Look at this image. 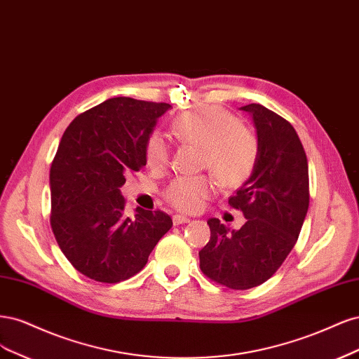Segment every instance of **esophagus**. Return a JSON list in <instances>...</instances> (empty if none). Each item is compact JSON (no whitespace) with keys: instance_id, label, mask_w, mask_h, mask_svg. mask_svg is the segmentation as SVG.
<instances>
[{"instance_id":"esophagus-1","label":"esophagus","mask_w":359,"mask_h":359,"mask_svg":"<svg viewBox=\"0 0 359 359\" xmlns=\"http://www.w3.org/2000/svg\"><path fill=\"white\" fill-rule=\"evenodd\" d=\"M189 222V217L183 216V215H175L172 216V224L175 225H180V224H187Z\"/></svg>"}]
</instances>
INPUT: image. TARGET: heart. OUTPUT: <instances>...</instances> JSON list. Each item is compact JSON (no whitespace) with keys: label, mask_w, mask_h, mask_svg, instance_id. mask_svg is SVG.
<instances>
[{"label":"heart","mask_w":359,"mask_h":359,"mask_svg":"<svg viewBox=\"0 0 359 359\" xmlns=\"http://www.w3.org/2000/svg\"><path fill=\"white\" fill-rule=\"evenodd\" d=\"M171 131L179 142L201 147V167L210 170L225 188L241 187L255 170L259 154L257 133L222 107L184 110L172 119ZM144 155L150 168L163 170L170 163L171 146L163 134L154 133L147 138ZM216 179L210 175L177 177L167 188L165 200L180 212H198L215 194Z\"/></svg>","instance_id":"obj_1"}]
</instances>
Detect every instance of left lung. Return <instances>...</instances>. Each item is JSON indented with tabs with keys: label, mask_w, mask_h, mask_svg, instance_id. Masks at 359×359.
Listing matches in <instances>:
<instances>
[{
	"label": "left lung",
	"mask_w": 359,
	"mask_h": 359,
	"mask_svg": "<svg viewBox=\"0 0 359 359\" xmlns=\"http://www.w3.org/2000/svg\"><path fill=\"white\" fill-rule=\"evenodd\" d=\"M252 114L259 154L252 176L229 196L246 224L229 231L207 221L210 240L200 250V269L229 289L255 287L279 270L292 250L309 209V165L294 126L261 104L241 107Z\"/></svg>",
	"instance_id": "left-lung-1"
}]
</instances>
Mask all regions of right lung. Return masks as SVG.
Masks as SVG:
<instances>
[{"instance_id": "right-lung-1", "label": "right lung", "mask_w": 359, "mask_h": 359, "mask_svg": "<svg viewBox=\"0 0 359 359\" xmlns=\"http://www.w3.org/2000/svg\"><path fill=\"white\" fill-rule=\"evenodd\" d=\"M167 102L118 97L68 125L50 167V225L73 267L118 283L140 271L172 226L161 210L125 212V177L146 165L144 149Z\"/></svg>"}]
</instances>
